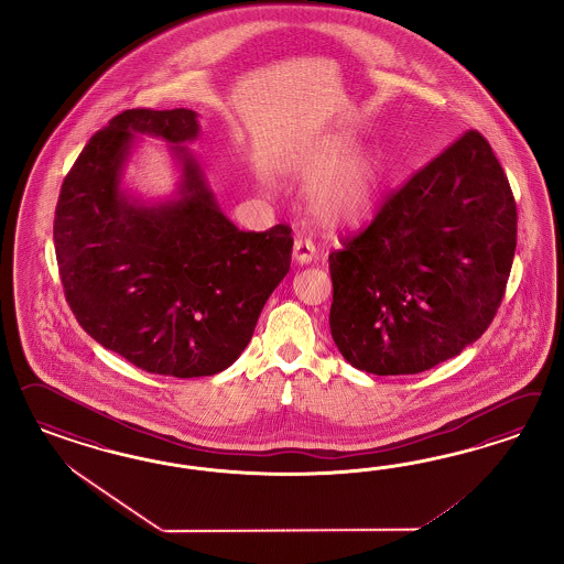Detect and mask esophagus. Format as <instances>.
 Listing matches in <instances>:
<instances>
[{"label":"esophagus","mask_w":564,"mask_h":564,"mask_svg":"<svg viewBox=\"0 0 564 564\" xmlns=\"http://www.w3.org/2000/svg\"><path fill=\"white\" fill-rule=\"evenodd\" d=\"M316 258V246L306 238H297L293 241V260L297 264H310Z\"/></svg>","instance_id":"1"}]
</instances>
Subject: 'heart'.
<instances>
[{"label":"heart","mask_w":564,"mask_h":564,"mask_svg":"<svg viewBox=\"0 0 564 564\" xmlns=\"http://www.w3.org/2000/svg\"><path fill=\"white\" fill-rule=\"evenodd\" d=\"M358 147L354 134L325 138L295 165L297 177L312 186L310 213L323 225H356L375 208L382 165L372 151H358Z\"/></svg>","instance_id":"b5f03b06"}]
</instances>
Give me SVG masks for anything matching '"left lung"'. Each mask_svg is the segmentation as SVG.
<instances>
[{
  "instance_id": "obj_1",
  "label": "left lung",
  "mask_w": 564,
  "mask_h": 564,
  "mask_svg": "<svg viewBox=\"0 0 564 564\" xmlns=\"http://www.w3.org/2000/svg\"><path fill=\"white\" fill-rule=\"evenodd\" d=\"M328 257L330 335L354 368L417 375L478 341L502 302L517 206L488 140L469 130Z\"/></svg>"
}]
</instances>
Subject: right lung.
<instances>
[{
    "instance_id": "right-lung-1",
    "label": "right lung",
    "mask_w": 564,
    "mask_h": 564,
    "mask_svg": "<svg viewBox=\"0 0 564 564\" xmlns=\"http://www.w3.org/2000/svg\"><path fill=\"white\" fill-rule=\"evenodd\" d=\"M192 109H128L88 140L53 221L55 257L78 325L151 375L196 378L229 368L291 264V229L239 231L223 215L186 144ZM140 135L159 137L181 171L167 199L122 186Z\"/></svg>"
}]
</instances>
